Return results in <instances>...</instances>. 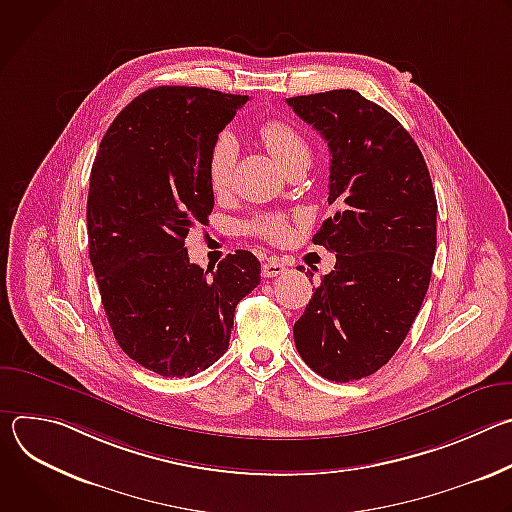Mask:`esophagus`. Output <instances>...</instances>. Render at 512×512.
<instances>
[{"mask_svg": "<svg viewBox=\"0 0 512 512\" xmlns=\"http://www.w3.org/2000/svg\"><path fill=\"white\" fill-rule=\"evenodd\" d=\"M283 271H285V265H283L281 261H277V259H269V261H265L263 267H261V275H263V277H277V275H281Z\"/></svg>", "mask_w": 512, "mask_h": 512, "instance_id": "1", "label": "esophagus"}]
</instances>
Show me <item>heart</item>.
<instances>
[{
  "label": "heart",
  "instance_id": "b5f03b06",
  "mask_svg": "<svg viewBox=\"0 0 512 512\" xmlns=\"http://www.w3.org/2000/svg\"><path fill=\"white\" fill-rule=\"evenodd\" d=\"M259 137L267 152L285 168L296 158H310V148L302 133L281 119H269L259 127ZM237 160V143L231 135H221L208 156V184L210 190L221 196L231 188L233 168ZM247 231L267 243H285L291 235L289 216L281 212H263L249 221Z\"/></svg>",
  "mask_w": 512,
  "mask_h": 512
}]
</instances>
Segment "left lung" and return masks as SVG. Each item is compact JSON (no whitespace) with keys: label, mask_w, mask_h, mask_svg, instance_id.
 Instances as JSON below:
<instances>
[{"label":"left lung","mask_w":512,"mask_h":512,"mask_svg":"<svg viewBox=\"0 0 512 512\" xmlns=\"http://www.w3.org/2000/svg\"><path fill=\"white\" fill-rule=\"evenodd\" d=\"M287 105L328 141L336 208L312 239L336 253V265L294 324L296 348L320 377L358 381L391 360L425 298L437 243L433 184L407 129L360 93Z\"/></svg>","instance_id":"left-lung-1"}]
</instances>
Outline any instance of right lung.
Returning a JSON list of instances; mask_svg holds the SVG:
<instances>
[{
  "label": "right lung",
  "mask_w": 512,
  "mask_h": 512,
  "mask_svg": "<svg viewBox=\"0 0 512 512\" xmlns=\"http://www.w3.org/2000/svg\"><path fill=\"white\" fill-rule=\"evenodd\" d=\"M249 101L202 87L135 97L101 139L87 200L89 257L123 352L162 377H192L225 354L237 304L261 281L249 251L214 271L184 239L214 206L208 156Z\"/></svg>",
  "instance_id": "right-lung-1"
}]
</instances>
